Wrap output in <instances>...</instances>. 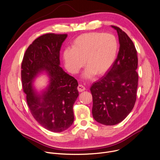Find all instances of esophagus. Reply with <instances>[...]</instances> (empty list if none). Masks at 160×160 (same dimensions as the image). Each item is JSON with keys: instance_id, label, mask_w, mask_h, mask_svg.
Instances as JSON below:
<instances>
[{"instance_id": "1", "label": "esophagus", "mask_w": 160, "mask_h": 160, "mask_svg": "<svg viewBox=\"0 0 160 160\" xmlns=\"http://www.w3.org/2000/svg\"><path fill=\"white\" fill-rule=\"evenodd\" d=\"M77 89H78V91L79 92H82V91H85V89H86L85 87L83 86H82V85H81V84L78 86Z\"/></svg>"}]
</instances>
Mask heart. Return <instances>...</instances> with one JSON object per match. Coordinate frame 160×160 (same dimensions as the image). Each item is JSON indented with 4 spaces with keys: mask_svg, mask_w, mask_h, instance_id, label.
Masks as SVG:
<instances>
[{
    "mask_svg": "<svg viewBox=\"0 0 160 160\" xmlns=\"http://www.w3.org/2000/svg\"><path fill=\"white\" fill-rule=\"evenodd\" d=\"M119 43L115 36L102 32L82 33L74 39L71 49L64 50L65 66L70 72L75 74L84 65L88 69L87 78L106 74L114 63L118 53Z\"/></svg>",
    "mask_w": 160,
    "mask_h": 160,
    "instance_id": "1",
    "label": "heart"
}]
</instances>
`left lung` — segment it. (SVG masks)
<instances>
[{
	"label": "left lung",
	"instance_id": "left-lung-1",
	"mask_svg": "<svg viewBox=\"0 0 160 160\" xmlns=\"http://www.w3.org/2000/svg\"><path fill=\"white\" fill-rule=\"evenodd\" d=\"M119 36V50L108 74L93 83L92 114L98 122L115 125L123 121L135 105L138 84V59L132 39L120 28L112 26Z\"/></svg>",
	"mask_w": 160,
	"mask_h": 160
}]
</instances>
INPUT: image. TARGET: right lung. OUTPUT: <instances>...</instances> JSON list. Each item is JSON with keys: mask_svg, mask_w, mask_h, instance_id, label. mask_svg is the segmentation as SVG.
<instances>
[{"mask_svg": "<svg viewBox=\"0 0 160 160\" xmlns=\"http://www.w3.org/2000/svg\"><path fill=\"white\" fill-rule=\"evenodd\" d=\"M67 34L45 33L36 39L25 52L21 63L24 93L31 114L42 127L54 132L69 128L74 121L73 105L78 96L77 80L60 67V50ZM49 75L43 94H37L32 81L41 71Z\"/></svg>", "mask_w": 160, "mask_h": 160, "instance_id": "add662e5", "label": "right lung"}]
</instances>
